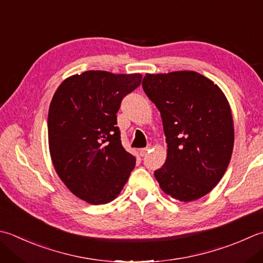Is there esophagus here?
Listing matches in <instances>:
<instances>
[{
	"label": "esophagus",
	"mask_w": 263,
	"mask_h": 263,
	"mask_svg": "<svg viewBox=\"0 0 263 263\" xmlns=\"http://www.w3.org/2000/svg\"><path fill=\"white\" fill-rule=\"evenodd\" d=\"M149 149H151V145H148L146 148H141V149H140V155H141L142 157L146 156L147 153L149 152Z\"/></svg>",
	"instance_id": "obj_1"
}]
</instances>
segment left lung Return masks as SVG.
I'll use <instances>...</instances> for the list:
<instances>
[{"label": "left lung", "mask_w": 263, "mask_h": 263, "mask_svg": "<svg viewBox=\"0 0 263 263\" xmlns=\"http://www.w3.org/2000/svg\"><path fill=\"white\" fill-rule=\"evenodd\" d=\"M142 89L161 112L167 143L155 178L181 202L212 190L227 170L234 148L233 116L223 92L196 71L147 74Z\"/></svg>", "instance_id": "8db88e82"}]
</instances>
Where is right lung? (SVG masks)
Wrapping results in <instances>:
<instances>
[{"label": "right lung", "instance_id": "add662e5", "mask_svg": "<svg viewBox=\"0 0 263 263\" xmlns=\"http://www.w3.org/2000/svg\"><path fill=\"white\" fill-rule=\"evenodd\" d=\"M140 74L89 70L65 80L48 115L49 147L59 178L85 202L114 200L136 165L122 146L117 111L141 84Z\"/></svg>", "mask_w": 263, "mask_h": 263}]
</instances>
